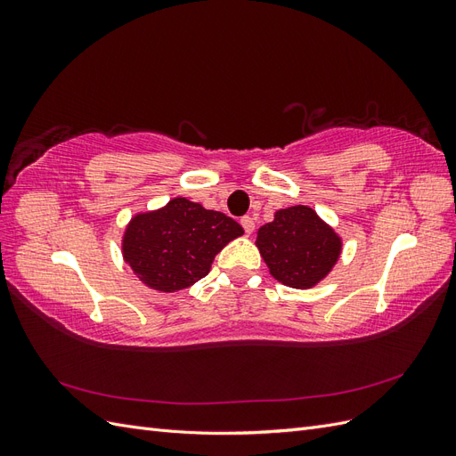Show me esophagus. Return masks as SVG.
<instances>
[{"label":"esophagus","mask_w":456,"mask_h":456,"mask_svg":"<svg viewBox=\"0 0 456 456\" xmlns=\"http://www.w3.org/2000/svg\"><path fill=\"white\" fill-rule=\"evenodd\" d=\"M241 226H243L245 233H253V230H255V220H253L249 215H245V216H241Z\"/></svg>","instance_id":"34e87169"}]
</instances>
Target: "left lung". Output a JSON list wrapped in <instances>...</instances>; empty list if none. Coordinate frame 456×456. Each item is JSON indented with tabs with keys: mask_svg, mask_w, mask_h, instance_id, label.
Masks as SVG:
<instances>
[{
	"mask_svg": "<svg viewBox=\"0 0 456 456\" xmlns=\"http://www.w3.org/2000/svg\"><path fill=\"white\" fill-rule=\"evenodd\" d=\"M270 273L287 287L310 289L337 265L342 241L306 205L287 207L256 233Z\"/></svg>",
	"mask_w": 456,
	"mask_h": 456,
	"instance_id": "left-lung-1",
	"label": "left lung"
}]
</instances>
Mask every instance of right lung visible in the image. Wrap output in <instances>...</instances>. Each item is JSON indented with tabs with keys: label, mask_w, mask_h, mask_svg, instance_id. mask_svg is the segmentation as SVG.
Segmentation results:
<instances>
[{
	"label": "right lung",
	"mask_w": 456,
	"mask_h": 456,
	"mask_svg": "<svg viewBox=\"0 0 456 456\" xmlns=\"http://www.w3.org/2000/svg\"><path fill=\"white\" fill-rule=\"evenodd\" d=\"M241 233L224 213L175 198L158 211L133 216L123 233V258L142 283L175 293L205 278L216 253Z\"/></svg>",
	"instance_id": "1"
}]
</instances>
